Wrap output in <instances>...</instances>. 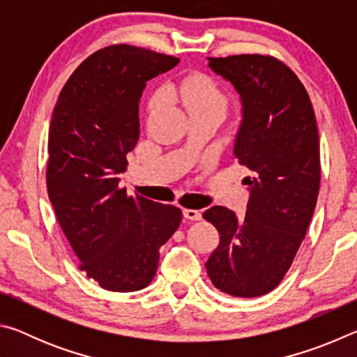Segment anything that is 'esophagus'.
<instances>
[{
	"instance_id": "obj_1",
	"label": "esophagus",
	"mask_w": 357,
	"mask_h": 357,
	"mask_svg": "<svg viewBox=\"0 0 357 357\" xmlns=\"http://www.w3.org/2000/svg\"><path fill=\"white\" fill-rule=\"evenodd\" d=\"M183 214L185 219H189V220H200L202 219V213L197 209H184Z\"/></svg>"
}]
</instances>
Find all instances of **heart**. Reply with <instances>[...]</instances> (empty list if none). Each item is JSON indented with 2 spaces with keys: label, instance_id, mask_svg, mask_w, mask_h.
Masks as SVG:
<instances>
[{
  "label": "heart",
  "instance_id": "obj_1",
  "mask_svg": "<svg viewBox=\"0 0 357 357\" xmlns=\"http://www.w3.org/2000/svg\"><path fill=\"white\" fill-rule=\"evenodd\" d=\"M168 94L183 102L189 114L213 113L225 116L228 108V96L217 86L208 75H190L168 86ZM159 107V100L151 102V110Z\"/></svg>",
  "mask_w": 357,
  "mask_h": 357
}]
</instances>
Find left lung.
I'll use <instances>...</instances> for the list:
<instances>
[{"instance_id":"left-lung-1","label":"left lung","mask_w":357,"mask_h":357,"mask_svg":"<svg viewBox=\"0 0 357 357\" xmlns=\"http://www.w3.org/2000/svg\"><path fill=\"white\" fill-rule=\"evenodd\" d=\"M208 59L241 98L233 153L252 178L244 219L223 206L203 213L220 234L204 266L217 289L257 298L285 277L312 220L321 174L315 112L298 75L274 56Z\"/></svg>"}]
</instances>
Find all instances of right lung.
<instances>
[{"mask_svg": "<svg viewBox=\"0 0 357 357\" xmlns=\"http://www.w3.org/2000/svg\"><path fill=\"white\" fill-rule=\"evenodd\" d=\"M178 58L126 44L94 52L59 93L48 132L47 190L80 269L108 291L129 293L154 279L159 249L183 213L118 185L140 137L146 82Z\"/></svg>", "mask_w": 357, "mask_h": 357, "instance_id": "1", "label": "right lung"}]
</instances>
